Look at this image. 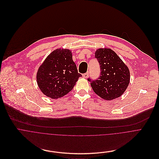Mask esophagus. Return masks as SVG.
I'll list each match as a JSON object with an SVG mask.
<instances>
[{"instance_id": "obj_1", "label": "esophagus", "mask_w": 159, "mask_h": 159, "mask_svg": "<svg viewBox=\"0 0 159 159\" xmlns=\"http://www.w3.org/2000/svg\"><path fill=\"white\" fill-rule=\"evenodd\" d=\"M88 75H89L88 73H84V74L83 75V77L84 78H87L88 77Z\"/></svg>"}]
</instances>
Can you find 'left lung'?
Instances as JSON below:
<instances>
[{
    "instance_id": "1",
    "label": "left lung",
    "mask_w": 159,
    "mask_h": 159,
    "mask_svg": "<svg viewBox=\"0 0 159 159\" xmlns=\"http://www.w3.org/2000/svg\"><path fill=\"white\" fill-rule=\"evenodd\" d=\"M98 61L100 76L95 80L88 78L93 91L102 98L112 100L125 91L130 83V71L120 57L110 48L95 51Z\"/></svg>"
}]
</instances>
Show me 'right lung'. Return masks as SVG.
<instances>
[{
  "mask_svg": "<svg viewBox=\"0 0 159 159\" xmlns=\"http://www.w3.org/2000/svg\"><path fill=\"white\" fill-rule=\"evenodd\" d=\"M81 76L73 60L71 51L57 49L49 54L40 66L36 80L44 94L57 99L71 91Z\"/></svg>",
  "mask_w": 159,
  "mask_h": 159,
  "instance_id": "1",
  "label": "right lung"
}]
</instances>
